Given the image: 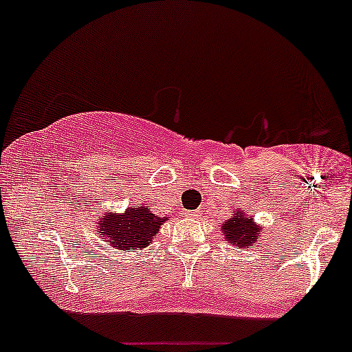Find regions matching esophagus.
Here are the masks:
<instances>
[{
	"mask_svg": "<svg viewBox=\"0 0 352 352\" xmlns=\"http://www.w3.org/2000/svg\"><path fill=\"white\" fill-rule=\"evenodd\" d=\"M185 215L190 217V218L200 217V215H201V210H199V208H197V210H192V212H187V213H185Z\"/></svg>",
	"mask_w": 352,
	"mask_h": 352,
	"instance_id": "obj_1",
	"label": "esophagus"
}]
</instances>
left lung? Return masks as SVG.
<instances>
[{"instance_id": "left-lung-1", "label": "left lung", "mask_w": 352, "mask_h": 352, "mask_svg": "<svg viewBox=\"0 0 352 352\" xmlns=\"http://www.w3.org/2000/svg\"><path fill=\"white\" fill-rule=\"evenodd\" d=\"M261 225H256L253 221V218L250 215L241 213V210H235L233 217L230 218L221 227L225 240L228 243L236 245L238 248L243 246V248H253V245L260 240V232Z\"/></svg>"}]
</instances>
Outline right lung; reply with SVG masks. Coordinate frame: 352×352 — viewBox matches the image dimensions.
Here are the masks:
<instances>
[{
	"label": "right lung",
	"mask_w": 352,
	"mask_h": 352,
	"mask_svg": "<svg viewBox=\"0 0 352 352\" xmlns=\"http://www.w3.org/2000/svg\"><path fill=\"white\" fill-rule=\"evenodd\" d=\"M167 217H157L144 205L129 207L124 213H106L98 221V232L102 240L119 250L145 248L159 232Z\"/></svg>",
	"instance_id": "1"
}]
</instances>
